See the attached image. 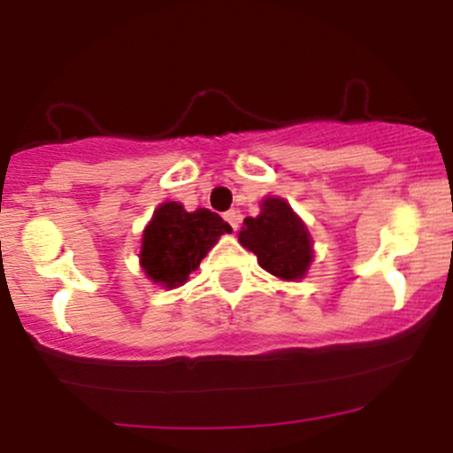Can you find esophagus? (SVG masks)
<instances>
[{
	"instance_id": "34e87169",
	"label": "esophagus",
	"mask_w": 453,
	"mask_h": 453,
	"mask_svg": "<svg viewBox=\"0 0 453 453\" xmlns=\"http://www.w3.org/2000/svg\"><path fill=\"white\" fill-rule=\"evenodd\" d=\"M223 219H226L227 226H230L232 230L236 232V227H239V223H241V214H239V210H227V212L223 214Z\"/></svg>"
}]
</instances>
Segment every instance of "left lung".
<instances>
[{
  "instance_id": "8db88e82",
  "label": "left lung",
  "mask_w": 453,
  "mask_h": 453,
  "mask_svg": "<svg viewBox=\"0 0 453 453\" xmlns=\"http://www.w3.org/2000/svg\"><path fill=\"white\" fill-rule=\"evenodd\" d=\"M239 243L256 254L265 272L282 280L304 278L313 260L307 226L280 197L263 199L258 217H245Z\"/></svg>"
}]
</instances>
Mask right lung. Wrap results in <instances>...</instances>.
Masks as SVG:
<instances>
[{"label": "right lung", "mask_w": 453, "mask_h": 453, "mask_svg": "<svg viewBox=\"0 0 453 453\" xmlns=\"http://www.w3.org/2000/svg\"><path fill=\"white\" fill-rule=\"evenodd\" d=\"M226 232H232V227L217 212L205 208L186 212L177 201H166L155 210L142 234V269L153 282L175 289L188 280L201 258Z\"/></svg>", "instance_id": "1"}]
</instances>
